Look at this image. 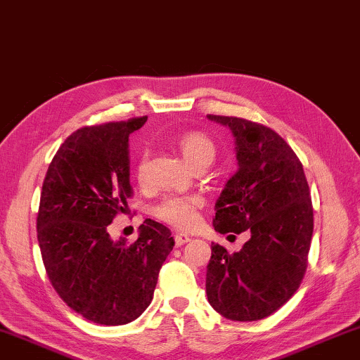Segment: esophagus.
Masks as SVG:
<instances>
[{"instance_id":"1","label":"esophagus","mask_w":360,"mask_h":360,"mask_svg":"<svg viewBox=\"0 0 360 360\" xmlns=\"http://www.w3.org/2000/svg\"><path fill=\"white\" fill-rule=\"evenodd\" d=\"M188 241H191V236L186 235V233H178V235L174 236V245L178 246V248L184 246L186 243H188Z\"/></svg>"}]
</instances>
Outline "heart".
Returning a JSON list of instances; mask_svg holds the SVG:
<instances>
[{"mask_svg": "<svg viewBox=\"0 0 360 360\" xmlns=\"http://www.w3.org/2000/svg\"><path fill=\"white\" fill-rule=\"evenodd\" d=\"M179 149L182 157L186 158L188 165L193 167L198 162L211 160L214 158L216 149L210 138L200 133H187L179 139ZM146 165V155L138 162V178H143ZM202 198L197 195H168L158 202L154 208V214L160 221L178 229H192L198 222V210L202 208Z\"/></svg>", "mask_w": 360, "mask_h": 360, "instance_id": "b5f03b06", "label": "heart"}]
</instances>
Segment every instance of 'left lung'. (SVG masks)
<instances>
[{"mask_svg":"<svg viewBox=\"0 0 360 360\" xmlns=\"http://www.w3.org/2000/svg\"><path fill=\"white\" fill-rule=\"evenodd\" d=\"M229 127L238 168L216 200L212 219L219 233L251 231L238 252L211 245L206 295L230 321H259L295 294L307 271L313 235V206L295 152L268 127L206 115Z\"/></svg>","mask_w":360,"mask_h":360,"instance_id":"1","label":"left lung"}]
</instances>
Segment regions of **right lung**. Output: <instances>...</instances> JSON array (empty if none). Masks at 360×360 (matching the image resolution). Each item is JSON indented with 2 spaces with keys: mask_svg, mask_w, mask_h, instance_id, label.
I'll list each match as a JSON object with an SVG mask.
<instances>
[{
  "mask_svg": "<svg viewBox=\"0 0 360 360\" xmlns=\"http://www.w3.org/2000/svg\"><path fill=\"white\" fill-rule=\"evenodd\" d=\"M148 117L85 127L60 146L42 184L38 243L60 298L101 326L138 319L173 251L165 225L146 219L138 240L114 241L108 225L131 197L129 136Z\"/></svg>",
  "mask_w": 360,
  "mask_h": 360,
  "instance_id": "add662e5",
  "label": "right lung"
}]
</instances>
